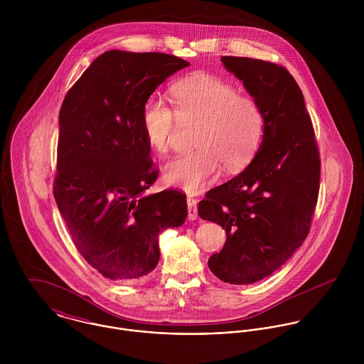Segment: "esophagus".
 <instances>
[{
	"label": "esophagus",
	"mask_w": 364,
	"mask_h": 364,
	"mask_svg": "<svg viewBox=\"0 0 364 364\" xmlns=\"http://www.w3.org/2000/svg\"><path fill=\"white\" fill-rule=\"evenodd\" d=\"M186 202H188V218L193 221L198 218V199H195L193 196H188Z\"/></svg>",
	"instance_id": "obj_1"
}]
</instances>
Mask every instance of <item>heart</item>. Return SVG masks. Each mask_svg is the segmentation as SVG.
I'll return each instance as SVG.
<instances>
[{
	"mask_svg": "<svg viewBox=\"0 0 364 364\" xmlns=\"http://www.w3.org/2000/svg\"><path fill=\"white\" fill-rule=\"evenodd\" d=\"M173 109L162 100L143 107L141 124L149 146L168 153L172 136L182 124H198L195 151L175 156L164 172L165 183L185 192H198L218 172L242 169L259 150L266 114L251 95L240 94L232 84L208 74L176 82L171 88Z\"/></svg>",
	"mask_w": 364,
	"mask_h": 364,
	"instance_id": "b5f03b06",
	"label": "heart"
}]
</instances>
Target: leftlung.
<instances>
[{"instance_id": "left-lung-1", "label": "left lung", "mask_w": 364, "mask_h": 364, "mask_svg": "<svg viewBox=\"0 0 364 364\" xmlns=\"http://www.w3.org/2000/svg\"><path fill=\"white\" fill-rule=\"evenodd\" d=\"M221 61L262 105L266 129L251 164L208 191L199 215L227 232L223 250L208 258L210 270L225 283L251 284L270 276L306 241L321 158L303 92L286 67L234 55Z\"/></svg>"}]
</instances>
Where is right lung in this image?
I'll return each mask as SVG.
<instances>
[{
	"mask_svg": "<svg viewBox=\"0 0 364 364\" xmlns=\"http://www.w3.org/2000/svg\"><path fill=\"white\" fill-rule=\"evenodd\" d=\"M188 65L166 53L109 50L61 105L53 195L78 252L110 280L149 274L159 260L158 234L186 220L181 191L143 195L158 169L141 114L156 87Z\"/></svg>",
	"mask_w": 364,
	"mask_h": 364,
	"instance_id": "1",
	"label": "right lung"
}]
</instances>
